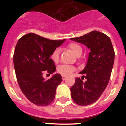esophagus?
Wrapping results in <instances>:
<instances>
[{
    "mask_svg": "<svg viewBox=\"0 0 126 126\" xmlns=\"http://www.w3.org/2000/svg\"><path fill=\"white\" fill-rule=\"evenodd\" d=\"M65 79H66V77H65V76H62V80H65Z\"/></svg>",
    "mask_w": 126,
    "mask_h": 126,
    "instance_id": "esophagus-1",
    "label": "esophagus"
}]
</instances>
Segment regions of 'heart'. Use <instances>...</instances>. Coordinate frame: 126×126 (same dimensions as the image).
<instances>
[{
  "instance_id": "heart-1",
  "label": "heart",
  "mask_w": 126,
  "mask_h": 126,
  "mask_svg": "<svg viewBox=\"0 0 126 126\" xmlns=\"http://www.w3.org/2000/svg\"><path fill=\"white\" fill-rule=\"evenodd\" d=\"M68 48L70 49L73 53L76 56L79 57L80 56L82 53V48L79 44L77 43H71L68 45ZM51 59L52 61L55 63H57L59 61V49H55L52 52L51 55ZM75 71V67L72 65H61L57 67V72L63 75V76H68L71 75Z\"/></svg>"
}]
</instances>
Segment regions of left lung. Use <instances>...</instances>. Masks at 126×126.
I'll list each match as a JSON object with an SVG mask.
<instances>
[{
	"instance_id": "8db88e82",
	"label": "left lung",
	"mask_w": 126,
	"mask_h": 126,
	"mask_svg": "<svg viewBox=\"0 0 126 126\" xmlns=\"http://www.w3.org/2000/svg\"><path fill=\"white\" fill-rule=\"evenodd\" d=\"M71 40L85 45L90 50L86 67L71 88V97L75 103L82 106L94 103L100 97L109 82L115 53L108 36L94 31ZM84 78L86 79L83 82Z\"/></svg>"
}]
</instances>
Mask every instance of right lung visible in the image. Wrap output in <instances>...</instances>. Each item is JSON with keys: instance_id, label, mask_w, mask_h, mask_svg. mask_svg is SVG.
<instances>
[{"instance_id": "1", "label": "right lung", "mask_w": 126, "mask_h": 126, "mask_svg": "<svg viewBox=\"0 0 126 126\" xmlns=\"http://www.w3.org/2000/svg\"><path fill=\"white\" fill-rule=\"evenodd\" d=\"M49 40L34 33L19 39L15 47L14 65L17 80L23 94L38 106L48 105L53 101L56 88L62 81L59 74L46 80L44 71L53 74L56 70L51 55L65 42Z\"/></svg>"}]
</instances>
